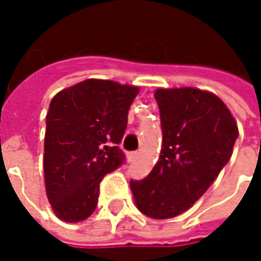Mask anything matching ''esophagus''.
<instances>
[{"mask_svg": "<svg viewBox=\"0 0 261 261\" xmlns=\"http://www.w3.org/2000/svg\"><path fill=\"white\" fill-rule=\"evenodd\" d=\"M137 159H139V152H131L130 155H128L130 162H137Z\"/></svg>", "mask_w": 261, "mask_h": 261, "instance_id": "esophagus-1", "label": "esophagus"}]
</instances>
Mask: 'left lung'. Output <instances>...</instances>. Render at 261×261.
<instances>
[{
	"instance_id": "1",
	"label": "left lung",
	"mask_w": 261,
	"mask_h": 261,
	"mask_svg": "<svg viewBox=\"0 0 261 261\" xmlns=\"http://www.w3.org/2000/svg\"><path fill=\"white\" fill-rule=\"evenodd\" d=\"M162 152L143 180H131L137 208L154 219H169L190 208L228 163L237 124L213 93L193 87L159 89Z\"/></svg>"
}]
</instances>
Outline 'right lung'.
<instances>
[{
	"label": "right lung",
	"mask_w": 261,
	"mask_h": 261,
	"mask_svg": "<svg viewBox=\"0 0 261 261\" xmlns=\"http://www.w3.org/2000/svg\"><path fill=\"white\" fill-rule=\"evenodd\" d=\"M137 93L134 86L90 79L53 98L43 171L48 199L62 221L87 219L96 208L104 175L125 163L118 145Z\"/></svg>",
	"instance_id": "add662e5"
}]
</instances>
